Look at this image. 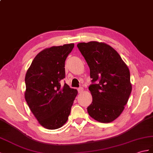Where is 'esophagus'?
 <instances>
[{
  "instance_id": "obj_1",
  "label": "esophagus",
  "mask_w": 153,
  "mask_h": 153,
  "mask_svg": "<svg viewBox=\"0 0 153 153\" xmlns=\"http://www.w3.org/2000/svg\"><path fill=\"white\" fill-rule=\"evenodd\" d=\"M77 91H78V93H82V92H83V88L82 87H79V88H77Z\"/></svg>"
}]
</instances>
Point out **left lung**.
I'll return each instance as SVG.
<instances>
[{
  "mask_svg": "<svg viewBox=\"0 0 153 153\" xmlns=\"http://www.w3.org/2000/svg\"><path fill=\"white\" fill-rule=\"evenodd\" d=\"M77 48L90 68L92 82L88 89L93 97L87 111L103 123L118 118L132 91L130 70L119 54L104 42L79 43Z\"/></svg>",
  "mask_w": 153,
  "mask_h": 153,
  "instance_id": "obj_1",
  "label": "left lung"
}]
</instances>
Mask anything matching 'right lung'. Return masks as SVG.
Segmentation results:
<instances>
[{"label":"right lung","mask_w":153,"mask_h":153,"mask_svg":"<svg viewBox=\"0 0 153 153\" xmlns=\"http://www.w3.org/2000/svg\"><path fill=\"white\" fill-rule=\"evenodd\" d=\"M74 44L53 46L35 56L25 76V98L40 125L55 130L66 123L77 91L62 84L65 60Z\"/></svg>","instance_id":"obj_1"}]
</instances>
